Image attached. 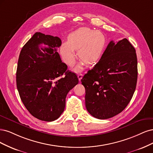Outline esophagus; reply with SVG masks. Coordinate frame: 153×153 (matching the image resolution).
<instances>
[{"instance_id": "34e87169", "label": "esophagus", "mask_w": 153, "mask_h": 153, "mask_svg": "<svg viewBox=\"0 0 153 153\" xmlns=\"http://www.w3.org/2000/svg\"><path fill=\"white\" fill-rule=\"evenodd\" d=\"M77 77L79 79V81H81V79L82 78V74H79L77 75Z\"/></svg>"}]
</instances>
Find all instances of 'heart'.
<instances>
[{
  "instance_id": "heart-1",
  "label": "heart",
  "mask_w": 153,
  "mask_h": 153,
  "mask_svg": "<svg viewBox=\"0 0 153 153\" xmlns=\"http://www.w3.org/2000/svg\"><path fill=\"white\" fill-rule=\"evenodd\" d=\"M105 44V37L100 31L81 27L69 34L68 41L61 44L60 53L63 61L72 66L76 56V50H77L78 57L83 61L74 68V71L79 72L82 69L84 62L92 65L98 61Z\"/></svg>"
}]
</instances>
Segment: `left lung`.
I'll list each match as a JSON object with an SVG mask.
<instances>
[{
    "label": "left lung",
    "mask_w": 153,
    "mask_h": 153,
    "mask_svg": "<svg viewBox=\"0 0 153 153\" xmlns=\"http://www.w3.org/2000/svg\"><path fill=\"white\" fill-rule=\"evenodd\" d=\"M137 58L126 38L111 41L100 60L81 79L90 114L105 120L120 114L130 102L137 81Z\"/></svg>",
    "instance_id": "left-lung-1"
}]
</instances>
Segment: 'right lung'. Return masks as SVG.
Returning <instances> with one entry per match:
<instances>
[{
    "mask_svg": "<svg viewBox=\"0 0 153 153\" xmlns=\"http://www.w3.org/2000/svg\"><path fill=\"white\" fill-rule=\"evenodd\" d=\"M46 45L44 47L40 46ZM58 37L36 32L19 54L16 86L21 100L30 114L44 121L60 116L67 93L79 82L75 73L67 71L57 52Z\"/></svg>",
    "mask_w": 153,
    "mask_h": 153,
    "instance_id": "obj_1",
    "label": "right lung"
}]
</instances>
